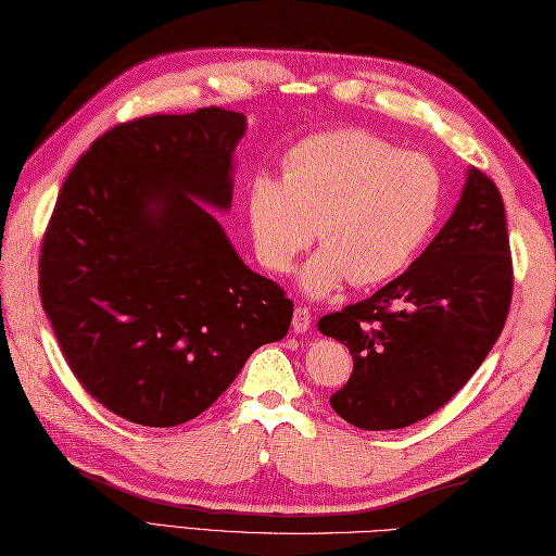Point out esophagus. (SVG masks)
Instances as JSON below:
<instances>
[{"label":"esophagus","mask_w":556,"mask_h":556,"mask_svg":"<svg viewBox=\"0 0 556 556\" xmlns=\"http://www.w3.org/2000/svg\"><path fill=\"white\" fill-rule=\"evenodd\" d=\"M311 323H313V317H311V313H308V308H299L293 311V323H291V327H293V332L296 334H305L311 329Z\"/></svg>","instance_id":"esophagus-1"}]
</instances>
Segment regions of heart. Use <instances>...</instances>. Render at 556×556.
<instances>
[{
    "instance_id": "heart-1",
    "label": "heart",
    "mask_w": 556,
    "mask_h": 556,
    "mask_svg": "<svg viewBox=\"0 0 556 556\" xmlns=\"http://www.w3.org/2000/svg\"><path fill=\"white\" fill-rule=\"evenodd\" d=\"M285 179L257 174L248 186V224L255 253L285 275L315 241L301 271L311 296L399 275L430 239L442 212L440 169L418 152H401L363 128L315 134L293 146Z\"/></svg>"
}]
</instances>
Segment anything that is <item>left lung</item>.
<instances>
[{"label": "left lung", "instance_id": "8db88e82", "mask_svg": "<svg viewBox=\"0 0 556 556\" xmlns=\"http://www.w3.org/2000/svg\"><path fill=\"white\" fill-rule=\"evenodd\" d=\"M511 291L502 195L490 176L468 169L454 215L416 263L317 323L353 356L349 382L329 404L361 430H399L432 416L485 361Z\"/></svg>", "mask_w": 556, "mask_h": 556}]
</instances>
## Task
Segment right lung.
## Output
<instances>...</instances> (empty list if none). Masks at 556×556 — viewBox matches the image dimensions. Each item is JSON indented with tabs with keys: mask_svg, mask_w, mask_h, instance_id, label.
Returning <instances> with one entry per match:
<instances>
[{
	"mask_svg": "<svg viewBox=\"0 0 556 556\" xmlns=\"http://www.w3.org/2000/svg\"><path fill=\"white\" fill-rule=\"evenodd\" d=\"M245 116L150 114L102 134L68 172L42 236L40 299L71 372L104 408L174 428L210 408L293 303L233 251Z\"/></svg>",
	"mask_w": 556,
	"mask_h": 556,
	"instance_id": "add662e5",
	"label": "right lung"
}]
</instances>
